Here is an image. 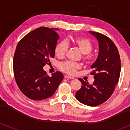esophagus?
<instances>
[{"label": "esophagus", "instance_id": "34e87169", "mask_svg": "<svg viewBox=\"0 0 130 130\" xmlns=\"http://www.w3.org/2000/svg\"><path fill=\"white\" fill-rule=\"evenodd\" d=\"M66 79H74V77H72V76H67V75H65L64 77Z\"/></svg>", "mask_w": 130, "mask_h": 130}]
</instances>
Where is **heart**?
<instances>
[{
  "label": "heart",
  "mask_w": 130,
  "mask_h": 130,
  "mask_svg": "<svg viewBox=\"0 0 130 130\" xmlns=\"http://www.w3.org/2000/svg\"><path fill=\"white\" fill-rule=\"evenodd\" d=\"M70 44L77 47L83 54V60L86 62H89L91 60L90 53L93 49V45L91 41L88 38L83 37L72 38L70 40L62 41L57 44L54 49V53L57 57L63 58L65 57L68 50V45ZM81 68V65L79 63H73L71 61H65L59 65V69L62 72L69 74H74L76 71Z\"/></svg>",
  "instance_id": "b5f03b06"
}]
</instances>
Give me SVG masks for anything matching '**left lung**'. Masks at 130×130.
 I'll return each mask as SVG.
<instances>
[{
  "label": "left lung",
  "instance_id": "obj_1",
  "mask_svg": "<svg viewBox=\"0 0 130 130\" xmlns=\"http://www.w3.org/2000/svg\"><path fill=\"white\" fill-rule=\"evenodd\" d=\"M99 42V54L91 66L94 75L93 84L79 79L82 87L76 93V98L88 106H95L103 104L113 93L119 80L121 60L118 49L109 38L96 32L89 31Z\"/></svg>",
  "mask_w": 130,
  "mask_h": 130
}]
</instances>
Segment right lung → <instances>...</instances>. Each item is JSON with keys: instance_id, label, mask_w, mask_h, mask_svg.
Listing matches in <instances>:
<instances>
[{"instance_id": "add662e5", "label": "right lung", "mask_w": 130, "mask_h": 130, "mask_svg": "<svg viewBox=\"0 0 130 130\" xmlns=\"http://www.w3.org/2000/svg\"><path fill=\"white\" fill-rule=\"evenodd\" d=\"M58 28L40 27L27 34L17 44L13 57L17 84L24 95L35 101L51 97L63 79L61 72L48 76L43 67L54 57Z\"/></svg>"}]
</instances>
